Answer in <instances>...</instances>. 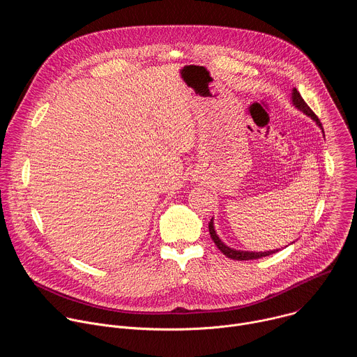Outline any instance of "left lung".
<instances>
[{"mask_svg": "<svg viewBox=\"0 0 357 357\" xmlns=\"http://www.w3.org/2000/svg\"><path fill=\"white\" fill-rule=\"evenodd\" d=\"M291 100H292V105H294L298 110H301L302 113H305V114H307L308 117H311V119L317 123V126L324 131V128H322V123L319 121V119L317 117V114L310 109V106H308L307 103H305L303 98L301 97V94H299V91H298L296 89H292ZM209 233H211L212 240H213V241H215V244L218 245V248L225 254L226 257H229V259H231V260H238V261H241V260H256V259L267 257V256H270V254L280 251V248H277V250H271V251H259V252H256V251L236 250V248H231V247L226 245V244L219 238V236H218V234H216V231H215L213 218H212V220H211V223H209Z\"/></svg>", "mask_w": 357, "mask_h": 357, "instance_id": "left-lung-1", "label": "left lung"}]
</instances>
